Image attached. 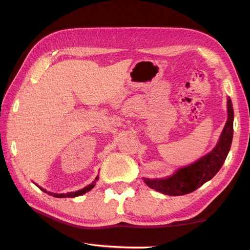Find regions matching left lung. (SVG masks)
Wrapping results in <instances>:
<instances>
[{"label":"left lung","instance_id":"8db88e82","mask_svg":"<svg viewBox=\"0 0 250 250\" xmlns=\"http://www.w3.org/2000/svg\"><path fill=\"white\" fill-rule=\"evenodd\" d=\"M233 119L232 102L228 97V120L216 147L196 163L178 170L169 178L144 179V182L150 188L169 196H181L196 190L212 179L226 161L233 139Z\"/></svg>","mask_w":250,"mask_h":250}]
</instances>
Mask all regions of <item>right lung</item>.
<instances>
[{"label":"right lung","instance_id":"obj_1","mask_svg":"<svg viewBox=\"0 0 250 250\" xmlns=\"http://www.w3.org/2000/svg\"><path fill=\"white\" fill-rule=\"evenodd\" d=\"M97 180H99V177H96L95 181H94V182H92V184L87 185V187H85L84 188H82V189L77 190V192H75V193H68V194H54V193L46 192L45 189L41 188L40 187H39V188L42 189L43 192H45V193H47V194H50L51 196H53V197H57V198H65V197H77V196H80V195L84 194V193H86V192H89V190H91L93 188L95 187V183H96V181H97Z\"/></svg>","mask_w":250,"mask_h":250}]
</instances>
